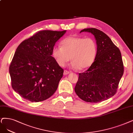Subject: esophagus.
<instances>
[{
    "instance_id": "obj_1",
    "label": "esophagus",
    "mask_w": 133,
    "mask_h": 133,
    "mask_svg": "<svg viewBox=\"0 0 133 133\" xmlns=\"http://www.w3.org/2000/svg\"><path fill=\"white\" fill-rule=\"evenodd\" d=\"M70 73V71H68L67 70H65V71H64V72H63V74L65 75H66L69 74Z\"/></svg>"
}]
</instances>
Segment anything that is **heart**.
Returning a JSON list of instances; mask_svg holds the SVG:
<instances>
[{
	"label": "heart",
	"instance_id": "1",
	"mask_svg": "<svg viewBox=\"0 0 133 133\" xmlns=\"http://www.w3.org/2000/svg\"><path fill=\"white\" fill-rule=\"evenodd\" d=\"M61 45L54 46L52 51L53 57L61 67L71 59L73 68L86 69L92 65L97 54V44L92 38L68 37L62 40Z\"/></svg>",
	"mask_w": 133,
	"mask_h": 133
}]
</instances>
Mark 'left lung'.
Masks as SVG:
<instances>
[{
    "mask_svg": "<svg viewBox=\"0 0 133 133\" xmlns=\"http://www.w3.org/2000/svg\"><path fill=\"white\" fill-rule=\"evenodd\" d=\"M82 32L94 36L97 51L90 67L79 73L75 90L82 100L97 103L110 99L117 92L123 75V62L119 49L105 33L94 28L83 29L80 33Z\"/></svg>",
    "mask_w": 133,
    "mask_h": 133,
    "instance_id": "obj_1",
    "label": "left lung"
}]
</instances>
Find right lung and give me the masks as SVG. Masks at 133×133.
<instances>
[{"label":"right lung","instance_id":"1","mask_svg":"<svg viewBox=\"0 0 133 133\" xmlns=\"http://www.w3.org/2000/svg\"><path fill=\"white\" fill-rule=\"evenodd\" d=\"M66 31L43 30L18 46L9 67L12 89L23 99L39 102L57 89L63 69L52 55L56 42Z\"/></svg>","mask_w":133,"mask_h":133}]
</instances>
